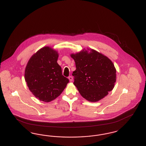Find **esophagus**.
I'll use <instances>...</instances> for the list:
<instances>
[{
    "label": "esophagus",
    "mask_w": 146,
    "mask_h": 146,
    "mask_svg": "<svg viewBox=\"0 0 146 146\" xmlns=\"http://www.w3.org/2000/svg\"><path fill=\"white\" fill-rule=\"evenodd\" d=\"M68 79H69L70 82H72V81H73V77H72V76H69V77H68Z\"/></svg>",
    "instance_id": "esophagus-1"
}]
</instances>
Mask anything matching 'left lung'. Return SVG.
Returning a JSON list of instances; mask_svg holds the SVG:
<instances>
[{
    "label": "left lung",
    "mask_w": 146,
    "mask_h": 146,
    "mask_svg": "<svg viewBox=\"0 0 146 146\" xmlns=\"http://www.w3.org/2000/svg\"><path fill=\"white\" fill-rule=\"evenodd\" d=\"M76 62L73 72L74 85L79 93L90 102H97L112 90L116 82V69L107 56L87 48L70 55Z\"/></svg>",
    "instance_id": "1"
}]
</instances>
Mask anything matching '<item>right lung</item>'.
<instances>
[{
  "mask_svg": "<svg viewBox=\"0 0 146 146\" xmlns=\"http://www.w3.org/2000/svg\"><path fill=\"white\" fill-rule=\"evenodd\" d=\"M58 54L49 46L39 49L29 60L25 79L29 90L40 101L49 102L59 96L69 80L57 63Z\"/></svg>",
  "mask_w": 146,
  "mask_h": 146,
  "instance_id": "1",
  "label": "right lung"
}]
</instances>
